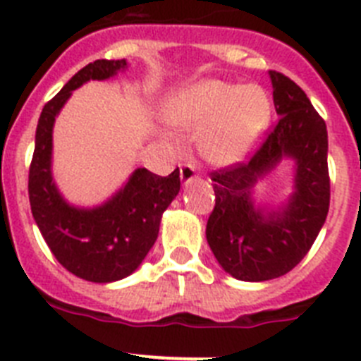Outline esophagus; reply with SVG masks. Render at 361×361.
<instances>
[{
  "label": "esophagus",
  "mask_w": 361,
  "mask_h": 361,
  "mask_svg": "<svg viewBox=\"0 0 361 361\" xmlns=\"http://www.w3.org/2000/svg\"><path fill=\"white\" fill-rule=\"evenodd\" d=\"M197 177V168L193 164H183L180 166V178L184 184H190L193 178Z\"/></svg>",
  "instance_id": "1"
}]
</instances>
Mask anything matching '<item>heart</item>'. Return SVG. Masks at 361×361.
<instances>
[{"instance_id":"heart-1","label":"heart","mask_w":361,"mask_h":361,"mask_svg":"<svg viewBox=\"0 0 361 361\" xmlns=\"http://www.w3.org/2000/svg\"><path fill=\"white\" fill-rule=\"evenodd\" d=\"M168 119L186 130H204L200 149L209 161H240L262 135L271 119V103L260 86L208 79L175 95Z\"/></svg>"}]
</instances>
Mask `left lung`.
<instances>
[{
	"mask_svg": "<svg viewBox=\"0 0 361 361\" xmlns=\"http://www.w3.org/2000/svg\"><path fill=\"white\" fill-rule=\"evenodd\" d=\"M273 103L279 114L247 161L212 171L215 208L206 238L226 273L245 282L286 275L311 250L329 212L327 128L305 92L271 70ZM282 157L297 162L295 193L282 212L264 216L252 208L250 188Z\"/></svg>",
	"mask_w": 361,
	"mask_h": 361,
	"instance_id": "left-lung-1",
	"label": "left lung"
}]
</instances>
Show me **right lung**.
Instances as JSON below:
<instances>
[{
    "instance_id": "obj_1",
    "label": "right lung",
    "mask_w": 361,
    "mask_h": 361,
    "mask_svg": "<svg viewBox=\"0 0 361 361\" xmlns=\"http://www.w3.org/2000/svg\"><path fill=\"white\" fill-rule=\"evenodd\" d=\"M126 59H97L79 70L43 106L28 170V197L37 228L66 271L88 282H116L132 275L159 235L164 209L180 190L178 168L161 177L137 168L126 186L95 209L72 208L52 183V128L72 90L90 79H108Z\"/></svg>"
}]
</instances>
